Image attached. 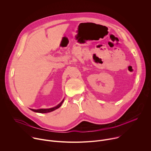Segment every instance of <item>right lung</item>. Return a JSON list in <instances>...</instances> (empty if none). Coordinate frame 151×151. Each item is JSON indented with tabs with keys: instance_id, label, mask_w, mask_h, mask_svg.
Listing matches in <instances>:
<instances>
[{
	"instance_id": "right-lung-1",
	"label": "right lung",
	"mask_w": 151,
	"mask_h": 151,
	"mask_svg": "<svg viewBox=\"0 0 151 151\" xmlns=\"http://www.w3.org/2000/svg\"><path fill=\"white\" fill-rule=\"evenodd\" d=\"M63 99L58 105H57L56 106L52 107V108H49V109H30L31 111L35 112H37V113H40V114H44V113H48V112H52L55 110H56L57 109L59 108V107L61 106V104H63V101H64Z\"/></svg>"
}]
</instances>
